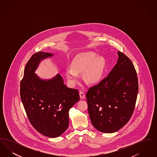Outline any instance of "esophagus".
Returning <instances> with one entry per match:
<instances>
[{
    "label": "esophagus",
    "instance_id": "obj_1",
    "mask_svg": "<svg viewBox=\"0 0 157 157\" xmlns=\"http://www.w3.org/2000/svg\"><path fill=\"white\" fill-rule=\"evenodd\" d=\"M79 96H80L81 99H85V94H84L82 91H80V92H79Z\"/></svg>",
    "mask_w": 157,
    "mask_h": 157
}]
</instances>
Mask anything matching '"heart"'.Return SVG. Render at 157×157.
I'll list each match as a JSON object with an SVG mask.
<instances>
[{
	"instance_id": "obj_1",
	"label": "heart",
	"mask_w": 157,
	"mask_h": 157,
	"mask_svg": "<svg viewBox=\"0 0 157 157\" xmlns=\"http://www.w3.org/2000/svg\"><path fill=\"white\" fill-rule=\"evenodd\" d=\"M105 59L93 52H85L78 55L71 64V69H67L65 76L71 85L78 81V75L83 72V80L88 84L99 82L104 72Z\"/></svg>"
}]
</instances>
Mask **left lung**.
I'll return each mask as SVG.
<instances>
[{"mask_svg":"<svg viewBox=\"0 0 157 157\" xmlns=\"http://www.w3.org/2000/svg\"><path fill=\"white\" fill-rule=\"evenodd\" d=\"M118 55L117 63L108 76L86 94L92 124L104 133L118 131L130 120L138 92L132 62L124 53L118 51Z\"/></svg>","mask_w":157,"mask_h":157,"instance_id":"left-lung-1","label":"left lung"}]
</instances>
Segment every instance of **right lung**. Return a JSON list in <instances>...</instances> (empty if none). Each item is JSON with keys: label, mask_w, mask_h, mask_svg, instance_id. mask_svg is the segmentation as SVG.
Here are the masks:
<instances>
[{"label": "right lung", "mask_w": 157, "mask_h": 157, "mask_svg": "<svg viewBox=\"0 0 157 157\" xmlns=\"http://www.w3.org/2000/svg\"><path fill=\"white\" fill-rule=\"evenodd\" d=\"M51 53H34L27 62L21 82L20 94L32 125L41 134L56 138L69 125V111L79 100L78 90L67 88L58 74L43 80L35 74L39 62Z\"/></svg>", "instance_id": "1"}]
</instances>
